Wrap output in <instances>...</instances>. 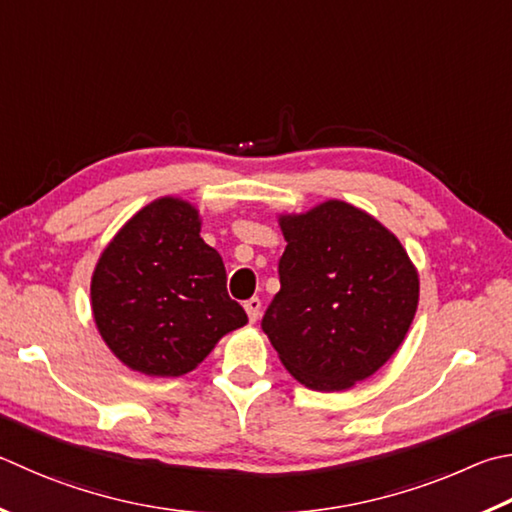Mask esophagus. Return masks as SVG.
Segmentation results:
<instances>
[{
    "mask_svg": "<svg viewBox=\"0 0 512 512\" xmlns=\"http://www.w3.org/2000/svg\"><path fill=\"white\" fill-rule=\"evenodd\" d=\"M244 309L248 313V320L257 322L259 311H262V300H259V297H250V300L244 304Z\"/></svg>",
    "mask_w": 512,
    "mask_h": 512,
    "instance_id": "esophagus-1",
    "label": "esophagus"
}]
</instances>
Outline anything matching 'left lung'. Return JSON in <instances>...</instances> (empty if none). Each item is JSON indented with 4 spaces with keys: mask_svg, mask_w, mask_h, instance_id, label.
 <instances>
[{
    "mask_svg": "<svg viewBox=\"0 0 512 512\" xmlns=\"http://www.w3.org/2000/svg\"><path fill=\"white\" fill-rule=\"evenodd\" d=\"M280 228L282 288L262 329L304 387L345 392L403 345L418 271L394 232L347 201L280 215Z\"/></svg>",
    "mask_w": 512,
    "mask_h": 512,
    "instance_id": "1",
    "label": "left lung"
}]
</instances>
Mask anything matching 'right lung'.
Here are the masks:
<instances>
[{"mask_svg": "<svg viewBox=\"0 0 512 512\" xmlns=\"http://www.w3.org/2000/svg\"><path fill=\"white\" fill-rule=\"evenodd\" d=\"M199 232L197 206L161 197L102 250L91 277V311L105 345L129 369L183 376L248 322L226 291L224 259Z\"/></svg>", "mask_w": 512, "mask_h": 512, "instance_id": "obj_1", "label": "right lung"}]
</instances>
